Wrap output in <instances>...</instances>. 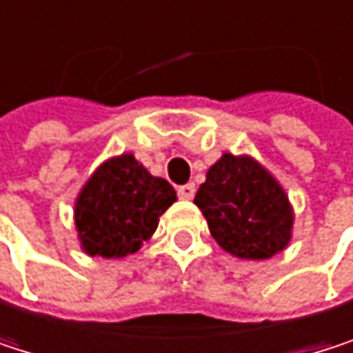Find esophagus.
<instances>
[{
	"label": "esophagus",
	"mask_w": 353,
	"mask_h": 353,
	"mask_svg": "<svg viewBox=\"0 0 353 353\" xmlns=\"http://www.w3.org/2000/svg\"><path fill=\"white\" fill-rule=\"evenodd\" d=\"M194 192H196L194 184H184V186L178 188V196H180L182 201H192V199H194Z\"/></svg>",
	"instance_id": "esophagus-1"
}]
</instances>
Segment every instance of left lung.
Returning <instances> with one entry per match:
<instances>
[{
	"label": "left lung",
	"mask_w": 353,
	"mask_h": 353,
	"mask_svg": "<svg viewBox=\"0 0 353 353\" xmlns=\"http://www.w3.org/2000/svg\"><path fill=\"white\" fill-rule=\"evenodd\" d=\"M194 205L215 242L242 261H267L294 234V207L275 175L252 154L223 152L207 171Z\"/></svg>",
	"instance_id": "obj_1"
}]
</instances>
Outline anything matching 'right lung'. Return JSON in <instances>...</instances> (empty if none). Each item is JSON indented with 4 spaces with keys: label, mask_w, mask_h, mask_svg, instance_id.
Here are the masks:
<instances>
[{
    "label": "right lung",
    "mask_w": 353,
    "mask_h": 353,
    "mask_svg": "<svg viewBox=\"0 0 353 353\" xmlns=\"http://www.w3.org/2000/svg\"><path fill=\"white\" fill-rule=\"evenodd\" d=\"M175 201L173 186L152 175L132 152L105 159L74 201V228L82 252L101 259L138 252Z\"/></svg>",
    "instance_id": "right-lung-1"
}]
</instances>
